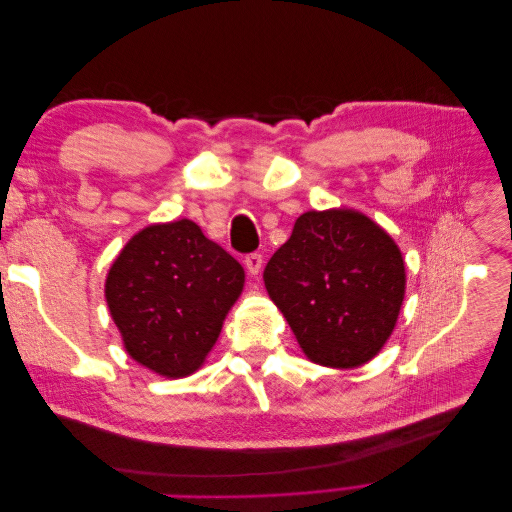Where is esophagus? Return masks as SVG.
<instances>
[{"label": "esophagus", "mask_w": 512, "mask_h": 512, "mask_svg": "<svg viewBox=\"0 0 512 512\" xmlns=\"http://www.w3.org/2000/svg\"><path fill=\"white\" fill-rule=\"evenodd\" d=\"M243 262H245V269H247V273H250L252 277H256V275L260 273V269H262V254H258V252L247 254Z\"/></svg>", "instance_id": "1"}]
</instances>
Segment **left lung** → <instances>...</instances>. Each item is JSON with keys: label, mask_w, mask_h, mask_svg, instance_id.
Returning <instances> with one entry per match:
<instances>
[{"label": "left lung", "mask_w": 512, "mask_h": 512, "mask_svg": "<svg viewBox=\"0 0 512 512\" xmlns=\"http://www.w3.org/2000/svg\"><path fill=\"white\" fill-rule=\"evenodd\" d=\"M262 277L307 359L335 369L374 359L406 294L397 243L354 209L303 213Z\"/></svg>", "instance_id": "8db88e82"}]
</instances>
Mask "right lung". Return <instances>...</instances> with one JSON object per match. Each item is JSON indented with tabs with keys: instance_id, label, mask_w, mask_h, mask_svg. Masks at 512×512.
I'll return each mask as SVG.
<instances>
[{
	"instance_id": "obj_1",
	"label": "right lung",
	"mask_w": 512,
	"mask_h": 512,
	"mask_svg": "<svg viewBox=\"0 0 512 512\" xmlns=\"http://www.w3.org/2000/svg\"><path fill=\"white\" fill-rule=\"evenodd\" d=\"M245 271L198 224H151L108 269L104 297L136 363L164 378H185L205 363Z\"/></svg>"
}]
</instances>
